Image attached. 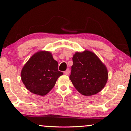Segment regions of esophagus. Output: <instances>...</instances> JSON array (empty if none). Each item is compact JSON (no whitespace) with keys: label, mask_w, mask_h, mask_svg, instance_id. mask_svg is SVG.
<instances>
[{"label":"esophagus","mask_w":131,"mask_h":131,"mask_svg":"<svg viewBox=\"0 0 131 131\" xmlns=\"http://www.w3.org/2000/svg\"><path fill=\"white\" fill-rule=\"evenodd\" d=\"M64 73H65L66 75H69L70 73V70L69 69H67L66 71L64 72Z\"/></svg>","instance_id":"obj_1"}]
</instances>
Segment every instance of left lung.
Returning <instances> with one entry per match:
<instances>
[{
	"mask_svg": "<svg viewBox=\"0 0 131 131\" xmlns=\"http://www.w3.org/2000/svg\"><path fill=\"white\" fill-rule=\"evenodd\" d=\"M69 76L75 88L85 96L96 94L105 87L108 71L105 64L94 52L85 50L76 52Z\"/></svg>",
	"mask_w": 131,
	"mask_h": 131,
	"instance_id": "1",
	"label": "left lung"
}]
</instances>
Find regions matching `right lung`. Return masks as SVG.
Returning a JSON list of instances; mask_svg holds the SVG:
<instances>
[{
	"mask_svg": "<svg viewBox=\"0 0 131 131\" xmlns=\"http://www.w3.org/2000/svg\"><path fill=\"white\" fill-rule=\"evenodd\" d=\"M58 63L50 51H40L32 55L21 72V80L26 89L40 96L47 94L57 79L63 74L58 70Z\"/></svg>",
	"mask_w": 131,
	"mask_h": 131,
	"instance_id": "add662e5",
	"label": "right lung"
}]
</instances>
